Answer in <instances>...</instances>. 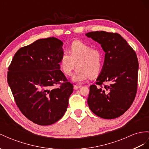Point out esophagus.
I'll use <instances>...</instances> for the list:
<instances>
[{"label":"esophagus","instance_id":"1","mask_svg":"<svg viewBox=\"0 0 149 149\" xmlns=\"http://www.w3.org/2000/svg\"><path fill=\"white\" fill-rule=\"evenodd\" d=\"M81 86H77V85H74V89H79V88H81Z\"/></svg>","mask_w":149,"mask_h":149}]
</instances>
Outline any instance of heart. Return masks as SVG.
<instances>
[{"label":"heart","mask_w":149,"mask_h":149,"mask_svg":"<svg viewBox=\"0 0 149 149\" xmlns=\"http://www.w3.org/2000/svg\"><path fill=\"white\" fill-rule=\"evenodd\" d=\"M68 53L61 56L59 64L64 74L70 75L75 67L78 68L72 75L74 82L81 83L88 78H94L102 68V53L97 49L82 41H74L68 47Z\"/></svg>","instance_id":"1"}]
</instances>
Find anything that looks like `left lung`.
<instances>
[{
    "label": "left lung",
    "instance_id": "8db88e82",
    "mask_svg": "<svg viewBox=\"0 0 149 149\" xmlns=\"http://www.w3.org/2000/svg\"><path fill=\"white\" fill-rule=\"evenodd\" d=\"M86 36L100 43L104 62L96 85L90 86L87 104L93 113L104 119L120 116L132 104L137 91L139 62L136 53L118 33L89 32ZM107 82L108 85H102Z\"/></svg>",
    "mask_w": 149,
    "mask_h": 149
}]
</instances>
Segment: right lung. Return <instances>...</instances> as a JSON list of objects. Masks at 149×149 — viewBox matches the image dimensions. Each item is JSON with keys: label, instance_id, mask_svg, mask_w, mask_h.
<instances>
[{"label": "right lung", "instance_id": "add662e5", "mask_svg": "<svg viewBox=\"0 0 149 149\" xmlns=\"http://www.w3.org/2000/svg\"><path fill=\"white\" fill-rule=\"evenodd\" d=\"M63 44L54 37L36 40L19 49L8 68L7 82L17 107L37 125L61 119L73 93V85L60 70ZM62 80L58 88H52Z\"/></svg>", "mask_w": 149, "mask_h": 149}]
</instances>
